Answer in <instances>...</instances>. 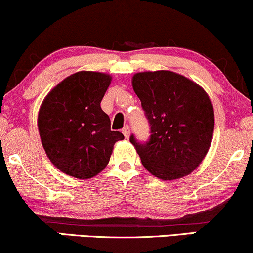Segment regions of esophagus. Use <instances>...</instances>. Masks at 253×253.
<instances>
[{"label": "esophagus", "mask_w": 253, "mask_h": 253, "mask_svg": "<svg viewBox=\"0 0 253 253\" xmlns=\"http://www.w3.org/2000/svg\"><path fill=\"white\" fill-rule=\"evenodd\" d=\"M123 133H124L125 138H126V139H128V138H129V133H130V130H129V127H128V126H125L124 128H123Z\"/></svg>", "instance_id": "1"}]
</instances>
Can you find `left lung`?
Here are the masks:
<instances>
[{
	"instance_id": "1",
	"label": "left lung",
	"mask_w": 253,
	"mask_h": 253,
	"mask_svg": "<svg viewBox=\"0 0 253 253\" xmlns=\"http://www.w3.org/2000/svg\"><path fill=\"white\" fill-rule=\"evenodd\" d=\"M132 86L151 126L149 141L130 135L141 163L163 181L189 175L201 164L214 132L210 96L189 78L168 70L138 72Z\"/></svg>"
}]
</instances>
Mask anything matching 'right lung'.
<instances>
[{
    "mask_svg": "<svg viewBox=\"0 0 253 253\" xmlns=\"http://www.w3.org/2000/svg\"><path fill=\"white\" fill-rule=\"evenodd\" d=\"M112 76L80 71L51 90L38 114V129L51 163L66 175L88 179L108 164L114 144L124 134L110 130L101 101Z\"/></svg>",
    "mask_w": 253,
    "mask_h": 253,
    "instance_id": "1",
    "label": "right lung"
}]
</instances>
